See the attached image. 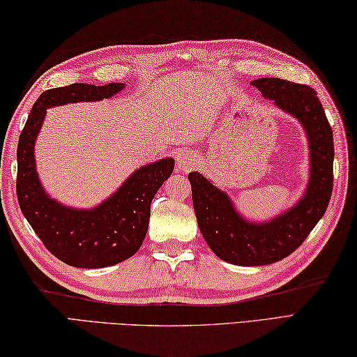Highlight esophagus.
Listing matches in <instances>:
<instances>
[{"instance_id": "1", "label": "esophagus", "mask_w": 357, "mask_h": 357, "mask_svg": "<svg viewBox=\"0 0 357 357\" xmlns=\"http://www.w3.org/2000/svg\"><path fill=\"white\" fill-rule=\"evenodd\" d=\"M196 165V158L192 153H179L178 155V161H176V167L179 172L188 173L195 169Z\"/></svg>"}]
</instances>
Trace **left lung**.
<instances>
[{
  "instance_id": "left-lung-1",
  "label": "left lung",
  "mask_w": 357,
  "mask_h": 357,
  "mask_svg": "<svg viewBox=\"0 0 357 357\" xmlns=\"http://www.w3.org/2000/svg\"><path fill=\"white\" fill-rule=\"evenodd\" d=\"M252 86L304 126L312 169L304 198L267 224L242 219L229 196L201 173H188L195 213L204 239L222 261L244 267L278 262L305 241L328 207L335 159L331 126L312 87L279 78H259L252 81Z\"/></svg>"
}]
</instances>
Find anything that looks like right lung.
Instances as JSON below:
<instances>
[{
    "label": "right lung",
    "instance_id": "add662e5",
    "mask_svg": "<svg viewBox=\"0 0 357 357\" xmlns=\"http://www.w3.org/2000/svg\"><path fill=\"white\" fill-rule=\"evenodd\" d=\"M123 82L105 86L70 84L50 89L38 98L18 141L17 196L22 215L44 247L72 267H110L138 252L149 229L150 204L173 172L172 158L136 170L118 192L93 210L64 207L43 190L35 169L33 146L45 109L79 101L110 98Z\"/></svg>",
    "mask_w": 357,
    "mask_h": 357
}]
</instances>
